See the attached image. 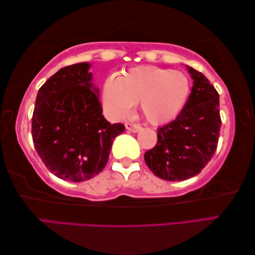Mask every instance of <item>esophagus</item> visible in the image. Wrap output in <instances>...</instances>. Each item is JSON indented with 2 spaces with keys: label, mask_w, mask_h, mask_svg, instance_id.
Instances as JSON below:
<instances>
[{
  "label": "esophagus",
  "mask_w": 255,
  "mask_h": 255,
  "mask_svg": "<svg viewBox=\"0 0 255 255\" xmlns=\"http://www.w3.org/2000/svg\"><path fill=\"white\" fill-rule=\"evenodd\" d=\"M125 128H127V130H128V131H131V132H133V133H135V132H137L141 128V127L139 124H134V123H130V122H127L125 123Z\"/></svg>",
  "instance_id": "1"
}]
</instances>
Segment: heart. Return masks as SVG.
Instances as JSON below:
<instances>
[{
	"instance_id": "1",
	"label": "heart",
	"mask_w": 255,
	"mask_h": 255,
	"mask_svg": "<svg viewBox=\"0 0 255 255\" xmlns=\"http://www.w3.org/2000/svg\"><path fill=\"white\" fill-rule=\"evenodd\" d=\"M190 80L181 71L143 65L123 72L104 83L103 102L107 114L121 119L132 105L140 104L143 118L161 124L176 118L187 102Z\"/></svg>"
}]
</instances>
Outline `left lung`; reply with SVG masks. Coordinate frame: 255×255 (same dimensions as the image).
Segmentation results:
<instances>
[{
    "label": "left lung",
    "instance_id": "8db88e82",
    "mask_svg": "<svg viewBox=\"0 0 255 255\" xmlns=\"http://www.w3.org/2000/svg\"><path fill=\"white\" fill-rule=\"evenodd\" d=\"M193 87L177 118L157 130L158 141L144 153L150 170L166 181L198 175L218 145L222 119L219 94L201 72L189 68Z\"/></svg>",
    "mask_w": 255,
    "mask_h": 255
}]
</instances>
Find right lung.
Instances as JSON below:
<instances>
[{
    "label": "right lung",
    "mask_w": 255,
    "mask_h": 255,
    "mask_svg": "<svg viewBox=\"0 0 255 255\" xmlns=\"http://www.w3.org/2000/svg\"><path fill=\"white\" fill-rule=\"evenodd\" d=\"M87 62L58 70L40 87L31 121L36 151L49 172L70 182H83L105 168L121 123L103 115L98 89Z\"/></svg>",
    "instance_id": "add662e5"
}]
</instances>
